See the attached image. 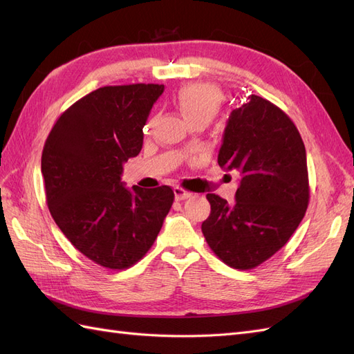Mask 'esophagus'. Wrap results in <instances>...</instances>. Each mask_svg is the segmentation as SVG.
Masks as SVG:
<instances>
[{
	"instance_id": "1",
	"label": "esophagus",
	"mask_w": 354,
	"mask_h": 354,
	"mask_svg": "<svg viewBox=\"0 0 354 354\" xmlns=\"http://www.w3.org/2000/svg\"><path fill=\"white\" fill-rule=\"evenodd\" d=\"M174 196H176V201H183V199H187L190 198V194L187 190H185L183 187H174Z\"/></svg>"
}]
</instances>
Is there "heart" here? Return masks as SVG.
<instances>
[{
	"instance_id": "b5f03b06",
	"label": "heart",
	"mask_w": 354,
	"mask_h": 354,
	"mask_svg": "<svg viewBox=\"0 0 354 354\" xmlns=\"http://www.w3.org/2000/svg\"><path fill=\"white\" fill-rule=\"evenodd\" d=\"M173 102L189 125L194 122L207 125L223 108L224 94L216 85L189 84L177 91Z\"/></svg>"
}]
</instances>
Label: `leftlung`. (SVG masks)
I'll use <instances>...</instances> for the list:
<instances>
[{
  "label": "left lung",
  "instance_id": "obj_1",
  "mask_svg": "<svg viewBox=\"0 0 354 354\" xmlns=\"http://www.w3.org/2000/svg\"><path fill=\"white\" fill-rule=\"evenodd\" d=\"M218 165L239 171L236 202L229 205L208 194L211 214L202 233L223 263L254 269L282 248L306 214L310 189L303 138L282 109L251 94L229 116Z\"/></svg>",
  "mask_w": 354,
  "mask_h": 354
}]
</instances>
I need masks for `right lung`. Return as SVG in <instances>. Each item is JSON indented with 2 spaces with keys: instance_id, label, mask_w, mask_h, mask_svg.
<instances>
[{
  "instance_id": "obj_1",
  "label": "right lung",
  "mask_w": 354,
  "mask_h": 354,
  "mask_svg": "<svg viewBox=\"0 0 354 354\" xmlns=\"http://www.w3.org/2000/svg\"><path fill=\"white\" fill-rule=\"evenodd\" d=\"M162 84L108 85L75 102L53 125L41 156L47 205L87 259L124 270L151 250L174 202L169 186L125 189L122 165L142 151Z\"/></svg>"
}]
</instances>
